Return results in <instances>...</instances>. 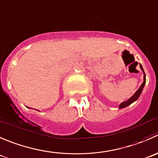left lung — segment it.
I'll return each instance as SVG.
<instances>
[{"instance_id": "8db88e82", "label": "left lung", "mask_w": 158, "mask_h": 158, "mask_svg": "<svg viewBox=\"0 0 158 158\" xmlns=\"http://www.w3.org/2000/svg\"><path fill=\"white\" fill-rule=\"evenodd\" d=\"M140 68H141L142 71H143V74H144V75H143V82L142 83V84H141V85H140V88H139L138 90H137V91L135 92V94H134L133 95V96L130 98V99L127 100V101H124V102L121 103V104H120L119 108H124V107H127V106H128V105L131 104L133 102H134V101H137V98H139V96H140V94H141L142 90H143V87H144L145 83H146V75H145V73H144V71H143V68H142L141 64H140Z\"/></svg>"}]
</instances>
